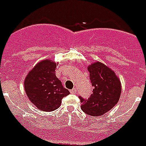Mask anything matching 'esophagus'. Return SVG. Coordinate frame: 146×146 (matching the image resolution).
I'll return each mask as SVG.
<instances>
[{"label":"esophagus","mask_w":146,"mask_h":146,"mask_svg":"<svg viewBox=\"0 0 146 146\" xmlns=\"http://www.w3.org/2000/svg\"><path fill=\"white\" fill-rule=\"evenodd\" d=\"M76 92H77V91H76V88H73V89H72L71 91H70V92H71L72 94H76Z\"/></svg>","instance_id":"obj_1"}]
</instances>
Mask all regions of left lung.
Segmentation results:
<instances>
[{"label": "left lung", "mask_w": 146, "mask_h": 146, "mask_svg": "<svg viewBox=\"0 0 146 146\" xmlns=\"http://www.w3.org/2000/svg\"><path fill=\"white\" fill-rule=\"evenodd\" d=\"M88 70L94 89L87 100L80 97V107L88 115L102 116L117 104L121 95V83L112 69L98 61L91 64Z\"/></svg>", "instance_id": "obj_1"}]
</instances>
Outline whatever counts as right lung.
Masks as SVG:
<instances>
[{
	"instance_id": "add662e5",
	"label": "right lung",
	"mask_w": 146,
	"mask_h": 146,
	"mask_svg": "<svg viewBox=\"0 0 146 146\" xmlns=\"http://www.w3.org/2000/svg\"><path fill=\"white\" fill-rule=\"evenodd\" d=\"M56 63L51 59L39 62L24 80L27 97L37 109L51 112L57 110L63 97L70 94L55 75Z\"/></svg>"
}]
</instances>
